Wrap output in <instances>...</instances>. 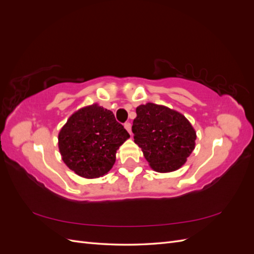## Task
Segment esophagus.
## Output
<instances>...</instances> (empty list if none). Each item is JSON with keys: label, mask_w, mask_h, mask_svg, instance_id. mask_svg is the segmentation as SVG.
<instances>
[{"label": "esophagus", "mask_w": 254, "mask_h": 254, "mask_svg": "<svg viewBox=\"0 0 254 254\" xmlns=\"http://www.w3.org/2000/svg\"><path fill=\"white\" fill-rule=\"evenodd\" d=\"M124 127H125V129L127 130V131L130 133V135H131V124H130L129 122H126L125 124H124Z\"/></svg>", "instance_id": "1"}]
</instances>
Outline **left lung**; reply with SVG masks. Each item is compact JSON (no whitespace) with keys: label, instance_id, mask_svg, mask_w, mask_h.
<instances>
[{"label":"left lung","instance_id":"obj_1","mask_svg":"<svg viewBox=\"0 0 254 254\" xmlns=\"http://www.w3.org/2000/svg\"><path fill=\"white\" fill-rule=\"evenodd\" d=\"M132 132L150 167L158 173L177 171L195 148L196 131L181 113L147 103L136 108Z\"/></svg>","mask_w":254,"mask_h":254}]
</instances>
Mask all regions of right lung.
Wrapping results in <instances>:
<instances>
[{"label": "right lung", "mask_w": 254, "mask_h": 254, "mask_svg": "<svg viewBox=\"0 0 254 254\" xmlns=\"http://www.w3.org/2000/svg\"><path fill=\"white\" fill-rule=\"evenodd\" d=\"M129 136L112 111L93 104L68 118L58 134V147L70 170L93 179L111 170L117 150Z\"/></svg>", "instance_id": "obj_1"}]
</instances>
